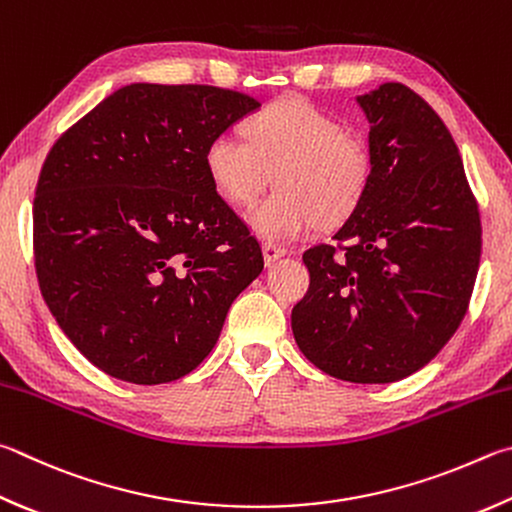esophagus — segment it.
I'll list each match as a JSON object with an SVG mask.
<instances>
[{
    "instance_id": "esophagus-1",
    "label": "esophagus",
    "mask_w": 512,
    "mask_h": 512,
    "mask_svg": "<svg viewBox=\"0 0 512 512\" xmlns=\"http://www.w3.org/2000/svg\"><path fill=\"white\" fill-rule=\"evenodd\" d=\"M262 253H264V262H266V266H271V264H275V262H277V259L286 255V250H284L282 246L271 244V241H266V244L262 246Z\"/></svg>"
}]
</instances>
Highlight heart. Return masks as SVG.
I'll list each match as a JSON object with an SVG mask.
<instances>
[{"instance_id": "b5f03b06", "label": "heart", "mask_w": 512, "mask_h": 512, "mask_svg": "<svg viewBox=\"0 0 512 512\" xmlns=\"http://www.w3.org/2000/svg\"><path fill=\"white\" fill-rule=\"evenodd\" d=\"M248 134L224 129L206 147L212 185L235 206H253L275 172L282 188L250 212L268 241L302 237L320 221L345 219L358 206L369 159L345 125L304 98H280L248 120Z\"/></svg>"}]
</instances>
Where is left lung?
Segmentation results:
<instances>
[{"mask_svg":"<svg viewBox=\"0 0 512 512\" xmlns=\"http://www.w3.org/2000/svg\"><path fill=\"white\" fill-rule=\"evenodd\" d=\"M369 176L333 244L304 253L297 347L349 383H394L425 367L468 311L481 255L477 201L452 134L401 82L356 96Z\"/></svg>","mask_w":512,"mask_h":512,"instance_id":"left-lung-1","label":"left lung"}]
</instances>
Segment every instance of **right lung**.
Instances as JSON below:
<instances>
[{
	"label": "right lung",
	"mask_w": 512,
	"mask_h": 512,
	"mask_svg": "<svg viewBox=\"0 0 512 512\" xmlns=\"http://www.w3.org/2000/svg\"><path fill=\"white\" fill-rule=\"evenodd\" d=\"M239 91L134 82L42 165L33 250L46 306L91 365L134 385L197 369L264 257L206 170L210 138L257 111Z\"/></svg>",
	"instance_id": "add662e5"
}]
</instances>
